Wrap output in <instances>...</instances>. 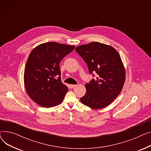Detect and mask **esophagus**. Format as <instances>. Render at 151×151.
<instances>
[{
  "label": "esophagus",
  "instance_id": "esophagus-1",
  "mask_svg": "<svg viewBox=\"0 0 151 151\" xmlns=\"http://www.w3.org/2000/svg\"><path fill=\"white\" fill-rule=\"evenodd\" d=\"M76 86V85H75V84H70V88H75Z\"/></svg>",
  "mask_w": 151,
  "mask_h": 151
}]
</instances>
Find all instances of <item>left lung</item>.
<instances>
[{
  "mask_svg": "<svg viewBox=\"0 0 151 151\" xmlns=\"http://www.w3.org/2000/svg\"><path fill=\"white\" fill-rule=\"evenodd\" d=\"M75 50L87 63L89 73L97 74L85 85L86 93L80 99L81 103L95 109L107 106L121 93L125 83L120 55L113 47L99 42L79 46Z\"/></svg>",
  "mask_w": 151,
  "mask_h": 151,
  "instance_id": "obj_1",
  "label": "left lung"
}]
</instances>
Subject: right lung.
Wrapping results in <instances>:
<instances>
[{"label":"right lung","mask_w":151,"mask_h":151,"mask_svg":"<svg viewBox=\"0 0 151 151\" xmlns=\"http://www.w3.org/2000/svg\"><path fill=\"white\" fill-rule=\"evenodd\" d=\"M75 47L51 42L40 45L30 52L24 81L28 96L40 106L50 108L63 101L68 88L61 81L60 62Z\"/></svg>","instance_id":"obj_1"}]
</instances>
